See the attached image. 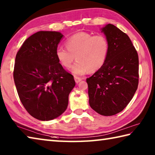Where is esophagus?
Wrapping results in <instances>:
<instances>
[{
	"label": "esophagus",
	"mask_w": 155,
	"mask_h": 155,
	"mask_svg": "<svg viewBox=\"0 0 155 155\" xmlns=\"http://www.w3.org/2000/svg\"><path fill=\"white\" fill-rule=\"evenodd\" d=\"M74 80H75V82H76V83H78L80 82V81L82 80L81 79V78H80V77H77V76H74Z\"/></svg>",
	"instance_id": "34e87169"
}]
</instances>
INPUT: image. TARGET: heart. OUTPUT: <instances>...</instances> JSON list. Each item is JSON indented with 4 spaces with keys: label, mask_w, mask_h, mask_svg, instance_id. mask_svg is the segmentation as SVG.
Here are the masks:
<instances>
[{
    "label": "heart",
    "mask_w": 155,
    "mask_h": 155,
    "mask_svg": "<svg viewBox=\"0 0 155 155\" xmlns=\"http://www.w3.org/2000/svg\"><path fill=\"white\" fill-rule=\"evenodd\" d=\"M66 48H59L56 57L65 68L72 66L74 59L77 60L71 68L74 75H83L88 72L99 70L106 61L109 45L105 37L94 36L90 33L80 32L70 37L65 41Z\"/></svg>",
    "instance_id": "heart-1"
}]
</instances>
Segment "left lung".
Returning a JSON list of instances; mask_svg holds the SVG:
<instances>
[{"mask_svg": "<svg viewBox=\"0 0 155 155\" xmlns=\"http://www.w3.org/2000/svg\"><path fill=\"white\" fill-rule=\"evenodd\" d=\"M109 42L106 61L86 79L91 109L104 116L122 111L137 89L138 54L127 34L111 24L101 28Z\"/></svg>", "mask_w": 155, "mask_h": 155, "instance_id": "8db88e82", "label": "left lung"}]
</instances>
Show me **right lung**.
<instances>
[{"mask_svg": "<svg viewBox=\"0 0 155 155\" xmlns=\"http://www.w3.org/2000/svg\"><path fill=\"white\" fill-rule=\"evenodd\" d=\"M64 35L39 31L27 38L15 57L14 79L21 103L31 116L49 121L60 116L75 86L74 77L56 57Z\"/></svg>", "mask_w": 155, "mask_h": 155, "instance_id": "obj_1", "label": "right lung"}]
</instances>
